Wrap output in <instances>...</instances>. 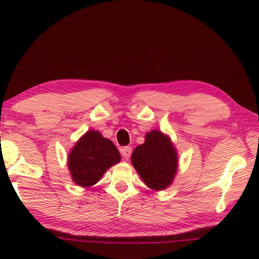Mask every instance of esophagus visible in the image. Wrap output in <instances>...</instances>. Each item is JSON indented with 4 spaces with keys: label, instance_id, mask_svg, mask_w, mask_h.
Here are the masks:
<instances>
[{
    "label": "esophagus",
    "instance_id": "esophagus-1",
    "mask_svg": "<svg viewBox=\"0 0 259 259\" xmlns=\"http://www.w3.org/2000/svg\"><path fill=\"white\" fill-rule=\"evenodd\" d=\"M121 151V155H122L124 160H128L131 156V152H133V149H131V147H123L120 149Z\"/></svg>",
    "mask_w": 259,
    "mask_h": 259
}]
</instances>
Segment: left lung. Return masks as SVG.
I'll return each instance as SVG.
<instances>
[{
  "label": "left lung",
  "instance_id": "1",
  "mask_svg": "<svg viewBox=\"0 0 259 259\" xmlns=\"http://www.w3.org/2000/svg\"><path fill=\"white\" fill-rule=\"evenodd\" d=\"M133 166L149 188L159 191L172 184L178 168V155L168 136L151 130L145 142L131 156Z\"/></svg>",
  "mask_w": 259,
  "mask_h": 259
}]
</instances>
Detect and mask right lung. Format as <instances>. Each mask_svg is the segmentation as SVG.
Returning a JSON list of instances; mask_svg holds the SVG:
<instances>
[{
  "instance_id": "obj_1",
  "label": "right lung",
  "mask_w": 259,
  "mask_h": 259,
  "mask_svg": "<svg viewBox=\"0 0 259 259\" xmlns=\"http://www.w3.org/2000/svg\"><path fill=\"white\" fill-rule=\"evenodd\" d=\"M121 156L111 140L103 138L96 130L85 133L70 151L68 167L71 177L80 187H90L101 179L103 174L118 163Z\"/></svg>"
}]
</instances>
